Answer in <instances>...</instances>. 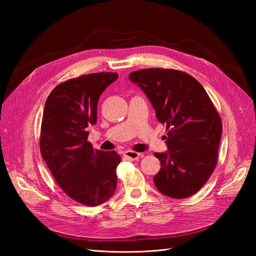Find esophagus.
<instances>
[{
  "mask_svg": "<svg viewBox=\"0 0 256 256\" xmlns=\"http://www.w3.org/2000/svg\"><path fill=\"white\" fill-rule=\"evenodd\" d=\"M141 154L140 152H132V150H126L124 152V157L127 158L128 160H136L140 158Z\"/></svg>",
  "mask_w": 256,
  "mask_h": 256,
  "instance_id": "obj_1",
  "label": "esophagus"
}]
</instances>
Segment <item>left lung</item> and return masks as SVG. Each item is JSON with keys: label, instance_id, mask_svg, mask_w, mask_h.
Instances as JSON below:
<instances>
[{"label": "left lung", "instance_id": "obj_1", "mask_svg": "<svg viewBox=\"0 0 256 256\" xmlns=\"http://www.w3.org/2000/svg\"><path fill=\"white\" fill-rule=\"evenodd\" d=\"M148 98L156 118L166 124L168 150L154 152L161 164L156 188L166 196L186 198L209 180L218 160L221 118L206 90L188 74L148 68L129 74Z\"/></svg>", "mask_w": 256, "mask_h": 256}]
</instances>
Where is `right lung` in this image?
<instances>
[{
	"label": "right lung",
	"mask_w": 256,
	"mask_h": 256,
	"mask_svg": "<svg viewBox=\"0 0 256 256\" xmlns=\"http://www.w3.org/2000/svg\"><path fill=\"white\" fill-rule=\"evenodd\" d=\"M118 78L114 72H98L60 83L44 109L42 156L66 194L90 207L106 202L118 184L120 154L94 150L88 142V127L97 122L99 97Z\"/></svg>",
	"instance_id": "add662e5"
}]
</instances>
